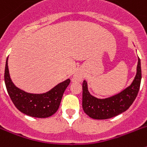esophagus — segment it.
<instances>
[{
	"instance_id": "1",
	"label": "esophagus",
	"mask_w": 147,
	"mask_h": 147,
	"mask_svg": "<svg viewBox=\"0 0 147 147\" xmlns=\"http://www.w3.org/2000/svg\"><path fill=\"white\" fill-rule=\"evenodd\" d=\"M74 79L76 80V81L81 82L82 80V76L80 74H76L74 75Z\"/></svg>"
}]
</instances>
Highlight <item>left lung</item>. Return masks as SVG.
<instances>
[{"mask_svg":"<svg viewBox=\"0 0 147 147\" xmlns=\"http://www.w3.org/2000/svg\"><path fill=\"white\" fill-rule=\"evenodd\" d=\"M141 81V60L138 58L136 77L121 93L106 98H97L89 93L85 80L82 83V108L92 119H107L119 115L130 107L139 91Z\"/></svg>","mask_w":147,"mask_h":147,"instance_id":"left-lung-1","label":"left lung"}]
</instances>
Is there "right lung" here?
<instances>
[{
  "label": "right lung",
  "instance_id": "add662e5",
  "mask_svg": "<svg viewBox=\"0 0 147 147\" xmlns=\"http://www.w3.org/2000/svg\"><path fill=\"white\" fill-rule=\"evenodd\" d=\"M4 81L8 93L15 107L23 113L35 118H47L54 115L59 108L65 90L71 82L70 79H67L42 94L26 93L17 88L11 82L8 68V57Z\"/></svg>",
  "mask_w": 147,
  "mask_h": 147
}]
</instances>
